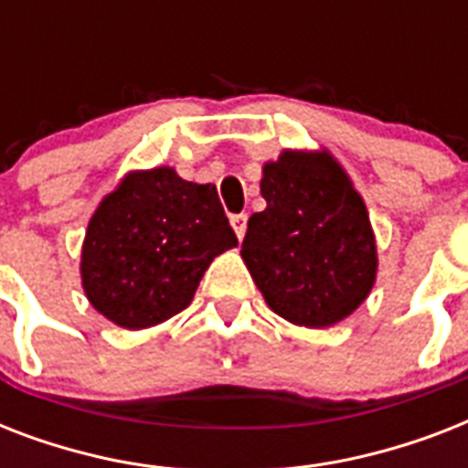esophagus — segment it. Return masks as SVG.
<instances>
[{"label": "esophagus", "mask_w": 468, "mask_h": 468, "mask_svg": "<svg viewBox=\"0 0 468 468\" xmlns=\"http://www.w3.org/2000/svg\"><path fill=\"white\" fill-rule=\"evenodd\" d=\"M230 226H233L238 240H242V238H245V230H248V216H245V213H235V216H230Z\"/></svg>", "instance_id": "1"}]
</instances>
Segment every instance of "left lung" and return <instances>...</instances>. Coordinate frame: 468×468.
I'll use <instances>...</instances> for the list:
<instances>
[{
  "instance_id": "1",
  "label": "left lung",
  "mask_w": 468,
  "mask_h": 468,
  "mask_svg": "<svg viewBox=\"0 0 468 468\" xmlns=\"http://www.w3.org/2000/svg\"><path fill=\"white\" fill-rule=\"evenodd\" d=\"M240 255L271 311L293 325L330 327L377 282V240L364 198L327 150H284L260 182Z\"/></svg>"
}]
</instances>
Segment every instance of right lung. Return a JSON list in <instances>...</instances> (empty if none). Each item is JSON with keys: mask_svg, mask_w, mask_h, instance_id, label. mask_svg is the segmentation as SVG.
<instances>
[{"mask_svg": "<svg viewBox=\"0 0 468 468\" xmlns=\"http://www.w3.org/2000/svg\"><path fill=\"white\" fill-rule=\"evenodd\" d=\"M235 245L213 184L172 167L128 172L87 226L82 289L116 325L153 327L189 306L208 264Z\"/></svg>", "mask_w": 468, "mask_h": 468, "instance_id": "add662e5", "label": "right lung"}]
</instances>
